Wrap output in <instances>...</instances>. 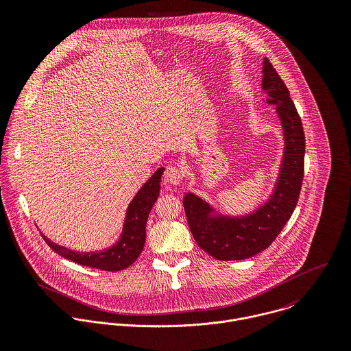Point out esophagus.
I'll list each match as a JSON object with an SVG mask.
<instances>
[{
    "label": "esophagus",
    "mask_w": 351,
    "mask_h": 351,
    "mask_svg": "<svg viewBox=\"0 0 351 351\" xmlns=\"http://www.w3.org/2000/svg\"><path fill=\"white\" fill-rule=\"evenodd\" d=\"M163 177H165L166 182H169L171 185H180L184 180V173L177 166H167Z\"/></svg>",
    "instance_id": "esophagus-1"
}]
</instances>
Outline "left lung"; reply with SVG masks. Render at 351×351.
Masks as SVG:
<instances>
[{"label":"left lung","instance_id":"left-lung-1","mask_svg":"<svg viewBox=\"0 0 351 351\" xmlns=\"http://www.w3.org/2000/svg\"><path fill=\"white\" fill-rule=\"evenodd\" d=\"M262 90L276 105L284 130V156L274 191L254 212L227 216L199 196L186 193L184 208L189 228L202 250L219 261H241L267 249L291 219L300 196L304 177L305 138L298 109L276 69L265 58Z\"/></svg>","mask_w":351,"mask_h":351}]
</instances>
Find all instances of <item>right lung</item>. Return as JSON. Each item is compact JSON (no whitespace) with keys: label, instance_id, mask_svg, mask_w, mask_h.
Segmentation results:
<instances>
[{"label":"right lung","instance_id":"right-lung-1","mask_svg":"<svg viewBox=\"0 0 351 351\" xmlns=\"http://www.w3.org/2000/svg\"><path fill=\"white\" fill-rule=\"evenodd\" d=\"M163 170V167L158 169L130 202L123 224V232L119 241L110 247L100 251L80 252L59 246L42 234L43 239L56 254L82 266L105 271H119L127 269L138 259L145 247L146 224L151 208L159 196L160 177Z\"/></svg>","mask_w":351,"mask_h":351}]
</instances>
